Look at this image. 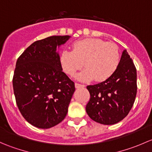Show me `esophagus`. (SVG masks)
Here are the masks:
<instances>
[{"instance_id": "34e87169", "label": "esophagus", "mask_w": 152, "mask_h": 152, "mask_svg": "<svg viewBox=\"0 0 152 152\" xmlns=\"http://www.w3.org/2000/svg\"><path fill=\"white\" fill-rule=\"evenodd\" d=\"M75 87H76V88H82V87H85V85L79 83H75Z\"/></svg>"}]
</instances>
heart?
<instances>
[{"label": "heart", "instance_id": "obj_1", "mask_svg": "<svg viewBox=\"0 0 152 152\" xmlns=\"http://www.w3.org/2000/svg\"><path fill=\"white\" fill-rule=\"evenodd\" d=\"M62 69L73 76L84 65L86 68L76 75L80 81L103 82L110 77L118 66L120 53L117 45L97 38H87L75 42L73 50L65 49L60 55Z\"/></svg>", "mask_w": 152, "mask_h": 152}]
</instances>
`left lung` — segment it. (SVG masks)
Returning a JSON list of instances; mask_svg holds the SVG:
<instances>
[{"label":"left lung","mask_w":152,"mask_h":152,"mask_svg":"<svg viewBox=\"0 0 152 152\" xmlns=\"http://www.w3.org/2000/svg\"><path fill=\"white\" fill-rule=\"evenodd\" d=\"M90 99L86 112L94 121L113 125L122 121L134 104L137 94V71L126 50L122 52L118 66L109 79L88 85Z\"/></svg>","instance_id":"8db88e82"}]
</instances>
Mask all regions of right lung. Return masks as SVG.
I'll list each match as a JSON object with an SVG mask.
<instances>
[{
  "instance_id": "add662e5",
  "label": "right lung",
  "mask_w": 152,
  "mask_h": 152,
  "mask_svg": "<svg viewBox=\"0 0 152 152\" xmlns=\"http://www.w3.org/2000/svg\"><path fill=\"white\" fill-rule=\"evenodd\" d=\"M70 37L51 36L36 41L17 61L12 81L16 103L34 126L51 128L66 116L75 85L62 72L57 50Z\"/></svg>"
}]
</instances>
